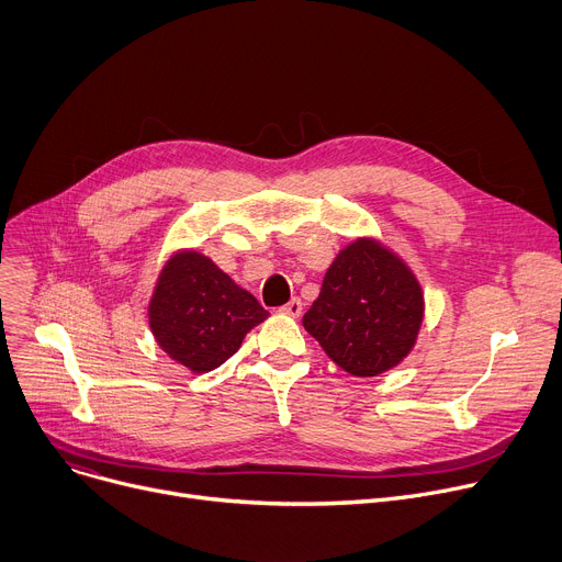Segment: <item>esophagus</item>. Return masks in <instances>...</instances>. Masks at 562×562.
I'll use <instances>...</instances> for the list:
<instances>
[{
	"instance_id": "obj_1",
	"label": "esophagus",
	"mask_w": 562,
	"mask_h": 562,
	"mask_svg": "<svg viewBox=\"0 0 562 562\" xmlns=\"http://www.w3.org/2000/svg\"><path fill=\"white\" fill-rule=\"evenodd\" d=\"M280 312L286 314V316L297 318V316L303 314V301H301V297H291V301H289L284 307H280Z\"/></svg>"
}]
</instances>
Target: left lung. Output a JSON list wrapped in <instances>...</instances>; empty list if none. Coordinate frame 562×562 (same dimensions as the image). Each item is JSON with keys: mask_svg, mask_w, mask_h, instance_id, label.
Returning a JSON list of instances; mask_svg holds the SVG:
<instances>
[{"mask_svg": "<svg viewBox=\"0 0 562 562\" xmlns=\"http://www.w3.org/2000/svg\"><path fill=\"white\" fill-rule=\"evenodd\" d=\"M423 316L416 276L393 250L363 237L336 255L303 325L336 366L378 378L414 350Z\"/></svg>", "mask_w": 562, "mask_h": 562, "instance_id": "1", "label": "left lung"}]
</instances>
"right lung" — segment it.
<instances>
[{"label":"right lung","mask_w":562,"mask_h":562,"mask_svg":"<svg viewBox=\"0 0 562 562\" xmlns=\"http://www.w3.org/2000/svg\"><path fill=\"white\" fill-rule=\"evenodd\" d=\"M267 318L252 293L196 250L167 259L148 303V327L158 346L192 372L228 361L244 336Z\"/></svg>","instance_id":"right-lung-1"}]
</instances>
